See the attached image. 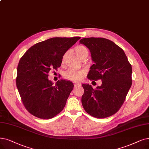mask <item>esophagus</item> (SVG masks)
I'll return each instance as SVG.
<instances>
[{
	"label": "esophagus",
	"instance_id": "obj_1",
	"mask_svg": "<svg viewBox=\"0 0 149 149\" xmlns=\"http://www.w3.org/2000/svg\"><path fill=\"white\" fill-rule=\"evenodd\" d=\"M79 86H81V84H79V83H75V84H74V87H79Z\"/></svg>",
	"mask_w": 149,
	"mask_h": 149
}]
</instances>
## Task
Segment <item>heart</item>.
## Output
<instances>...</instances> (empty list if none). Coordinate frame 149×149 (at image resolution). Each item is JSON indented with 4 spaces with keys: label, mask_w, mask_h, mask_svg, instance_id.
Returning a JSON list of instances; mask_svg holds the SVG:
<instances>
[{
    "label": "heart",
    "mask_w": 149,
    "mask_h": 149,
    "mask_svg": "<svg viewBox=\"0 0 149 149\" xmlns=\"http://www.w3.org/2000/svg\"><path fill=\"white\" fill-rule=\"evenodd\" d=\"M74 52L81 60L86 59L88 56L89 51L87 47L83 45H78L74 47ZM67 53L63 55L62 61H63L66 56ZM85 76V71L82 70H78L73 68H70L64 73V77L67 79L73 82H79Z\"/></svg>",
    "instance_id": "heart-1"
}]
</instances>
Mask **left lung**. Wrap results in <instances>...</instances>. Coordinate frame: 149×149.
Returning <instances> with one entry per match:
<instances>
[{
  "instance_id": "1",
  "label": "left lung",
  "mask_w": 149,
  "mask_h": 149,
  "mask_svg": "<svg viewBox=\"0 0 149 149\" xmlns=\"http://www.w3.org/2000/svg\"><path fill=\"white\" fill-rule=\"evenodd\" d=\"M95 62L87 75L90 80H102L95 88L82 84L84 92L81 102L91 116L102 118L112 116L120 109L132 84V67L123 50L104 38H82Z\"/></svg>"
}]
</instances>
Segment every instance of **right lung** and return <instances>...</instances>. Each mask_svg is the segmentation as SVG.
Masks as SVG:
<instances>
[{"label": "right lung", "instance_id": "1", "mask_svg": "<svg viewBox=\"0 0 149 149\" xmlns=\"http://www.w3.org/2000/svg\"><path fill=\"white\" fill-rule=\"evenodd\" d=\"M80 38L47 39L30 47L21 58L16 86L24 106L33 116L49 119L64 108L73 84L61 79L53 84L48 79V73L61 67L65 53Z\"/></svg>", "mask_w": 149, "mask_h": 149}]
</instances>
